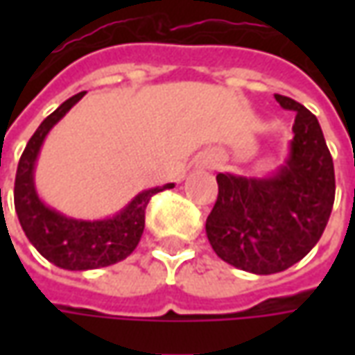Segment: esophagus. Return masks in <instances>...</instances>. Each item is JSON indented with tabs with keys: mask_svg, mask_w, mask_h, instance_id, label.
<instances>
[{
	"mask_svg": "<svg viewBox=\"0 0 355 355\" xmlns=\"http://www.w3.org/2000/svg\"><path fill=\"white\" fill-rule=\"evenodd\" d=\"M203 167H207V169H213V167H215V162H213V159H205V162H203Z\"/></svg>",
	"mask_w": 355,
	"mask_h": 355,
	"instance_id": "obj_1",
	"label": "esophagus"
}]
</instances>
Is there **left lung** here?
Returning a JSON list of instances; mask_svg holds the SVG:
<instances>
[{"label":"left lung","mask_w":355,"mask_h":355,"mask_svg":"<svg viewBox=\"0 0 355 355\" xmlns=\"http://www.w3.org/2000/svg\"><path fill=\"white\" fill-rule=\"evenodd\" d=\"M297 112L289 155L270 177L218 173V198L205 223L209 243L224 262L251 274H277L312 251L335 201V167L318 117L289 96Z\"/></svg>","instance_id":"8db88e82"}]
</instances>
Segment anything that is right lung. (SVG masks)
Listing matches in <instances>:
<instances>
[{"label":"right lung","mask_w":355,"mask_h":355,"mask_svg":"<svg viewBox=\"0 0 355 355\" xmlns=\"http://www.w3.org/2000/svg\"><path fill=\"white\" fill-rule=\"evenodd\" d=\"M83 94L85 91L73 94L43 119L20 155L15 178V209L22 230L37 253L64 270H94L127 259L142 238L148 201L154 193L175 188L169 182L144 190L137 193L117 215L102 220L72 218L43 203L34 182L35 162L43 140L73 104L83 98Z\"/></svg>","instance_id":"right-lung-1"}]
</instances>
